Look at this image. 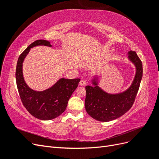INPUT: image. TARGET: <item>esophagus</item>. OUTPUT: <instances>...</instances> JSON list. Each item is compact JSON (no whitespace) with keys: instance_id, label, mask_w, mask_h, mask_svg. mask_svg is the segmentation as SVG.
Masks as SVG:
<instances>
[{"instance_id":"34e87169","label":"esophagus","mask_w":159,"mask_h":159,"mask_svg":"<svg viewBox=\"0 0 159 159\" xmlns=\"http://www.w3.org/2000/svg\"><path fill=\"white\" fill-rule=\"evenodd\" d=\"M80 85L81 86H84L86 85V81L85 80H81L80 82Z\"/></svg>"}]
</instances>
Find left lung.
Listing matches in <instances>:
<instances>
[{"instance_id": "left-lung-1", "label": "left lung", "mask_w": 159, "mask_h": 159, "mask_svg": "<svg viewBox=\"0 0 159 159\" xmlns=\"http://www.w3.org/2000/svg\"><path fill=\"white\" fill-rule=\"evenodd\" d=\"M129 58L136 67V74L130 88L123 93L109 94L93 81L94 87H85V110L90 116L99 121L107 122L122 116L131 108L143 77V64L135 52H129Z\"/></svg>"}]
</instances>
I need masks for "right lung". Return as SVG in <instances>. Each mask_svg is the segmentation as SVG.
I'll use <instances>...</instances> for the list:
<instances>
[{"mask_svg": "<svg viewBox=\"0 0 159 159\" xmlns=\"http://www.w3.org/2000/svg\"><path fill=\"white\" fill-rule=\"evenodd\" d=\"M44 45L51 46L50 42L38 40L32 42L18 57L16 68V81L21 102L32 116L41 120H51L58 117L66 109L68 101L78 88L80 79L61 78L52 88L43 91L31 89L22 75V62L31 48Z\"/></svg>", "mask_w": 159, "mask_h": 159, "instance_id": "obj_1", "label": "right lung"}]
</instances>
